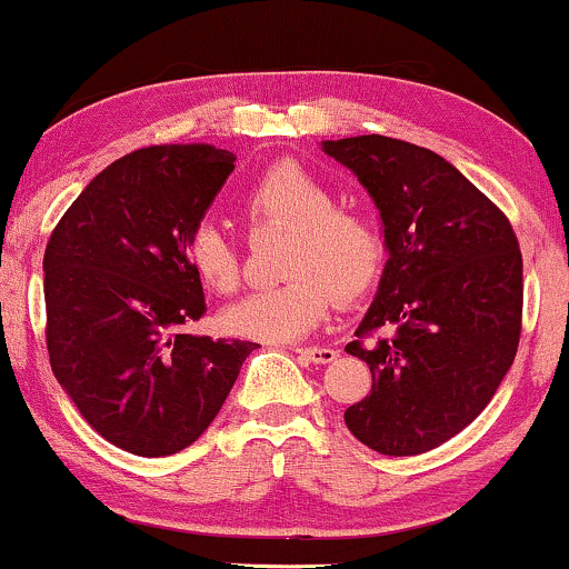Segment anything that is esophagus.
Instances as JSON below:
<instances>
[{
  "label": "esophagus",
  "instance_id": "esophagus-1",
  "mask_svg": "<svg viewBox=\"0 0 569 569\" xmlns=\"http://www.w3.org/2000/svg\"><path fill=\"white\" fill-rule=\"evenodd\" d=\"M296 353H300L303 359L313 361V363H332L340 356L335 348H325V346L321 348H296Z\"/></svg>",
  "mask_w": 569,
  "mask_h": 569
}]
</instances>
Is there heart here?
Listing matches in <instances>:
<instances>
[{
    "instance_id": "heart-1",
    "label": "heart",
    "mask_w": 569,
    "mask_h": 569,
    "mask_svg": "<svg viewBox=\"0 0 569 569\" xmlns=\"http://www.w3.org/2000/svg\"><path fill=\"white\" fill-rule=\"evenodd\" d=\"M252 229H290L284 282L252 292L223 313V325L242 338L290 342L325 321L332 298L340 306L367 296L382 273L385 240L367 210L335 202V189L306 166L282 160L266 168L242 194ZM189 263L208 290L234 292L242 258L229 231L202 221L187 244Z\"/></svg>"
}]
</instances>
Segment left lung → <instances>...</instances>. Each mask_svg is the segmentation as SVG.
Returning a JSON list of instances; mask_svg holds the SVG:
<instances>
[{"label": "left lung", "mask_w": 569, "mask_h": 569, "mask_svg": "<svg viewBox=\"0 0 569 569\" xmlns=\"http://www.w3.org/2000/svg\"><path fill=\"white\" fill-rule=\"evenodd\" d=\"M380 208V290L346 350L371 390L346 425L385 456L443 446L486 409L522 332V252L503 210L425 147L380 134L325 142Z\"/></svg>", "instance_id": "1"}]
</instances>
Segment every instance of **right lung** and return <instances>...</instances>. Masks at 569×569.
Instances as JSON below:
<instances>
[{"label": "right lung", "instance_id": "1", "mask_svg": "<svg viewBox=\"0 0 569 569\" xmlns=\"http://www.w3.org/2000/svg\"><path fill=\"white\" fill-rule=\"evenodd\" d=\"M234 160L213 144L129 152L89 181L47 242L49 363L81 417L129 453L192 446L256 350L184 335L206 313L189 237Z\"/></svg>", "mask_w": 569, "mask_h": 569}]
</instances>
